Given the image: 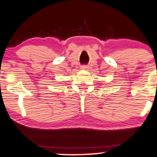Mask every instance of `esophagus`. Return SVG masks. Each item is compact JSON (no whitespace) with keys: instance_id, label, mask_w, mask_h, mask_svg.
<instances>
[{"instance_id":"esophagus-1","label":"esophagus","mask_w":157,"mask_h":157,"mask_svg":"<svg viewBox=\"0 0 157 157\" xmlns=\"http://www.w3.org/2000/svg\"><path fill=\"white\" fill-rule=\"evenodd\" d=\"M88 68H89V67L87 65H82L81 66V69L82 70H88Z\"/></svg>"}]
</instances>
